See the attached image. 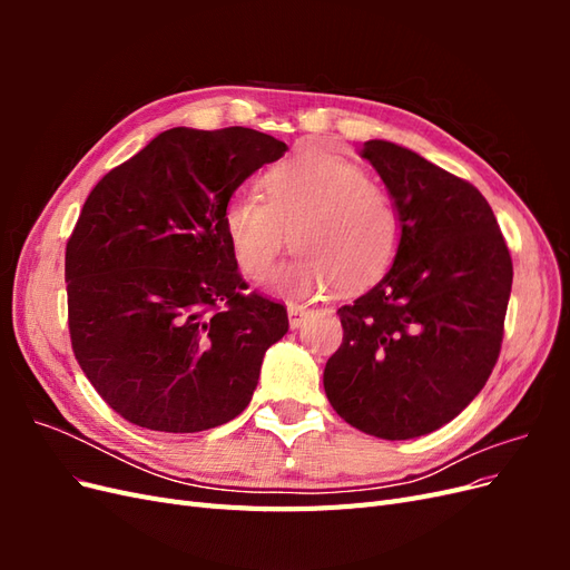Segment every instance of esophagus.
<instances>
[{"label": "esophagus", "mask_w": 570, "mask_h": 570, "mask_svg": "<svg viewBox=\"0 0 570 570\" xmlns=\"http://www.w3.org/2000/svg\"><path fill=\"white\" fill-rule=\"evenodd\" d=\"M287 316H289V327H299L308 316V308L302 306V304H289Z\"/></svg>", "instance_id": "1"}]
</instances>
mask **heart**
Returning a JSON list of instances; mask_svg holds the SVG:
<instances>
[{
  "label": "heart",
  "mask_w": 570,
  "mask_h": 570,
  "mask_svg": "<svg viewBox=\"0 0 570 570\" xmlns=\"http://www.w3.org/2000/svg\"><path fill=\"white\" fill-rule=\"evenodd\" d=\"M262 189L264 199L237 195L223 214V230L247 278L266 281L289 243L302 254L281 271L275 287L292 297L333 285L366 289L394 264L402 245L400 209L361 166L302 151L273 166Z\"/></svg>",
  "instance_id": "obj_1"
}]
</instances>
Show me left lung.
I'll use <instances>...</instances> for the list:
<instances>
[{"label":"left lung","instance_id":"1","mask_svg":"<svg viewBox=\"0 0 570 570\" xmlns=\"http://www.w3.org/2000/svg\"><path fill=\"white\" fill-rule=\"evenodd\" d=\"M373 164L402 216L385 278L337 308L340 350L323 387L366 435L411 440L450 423L485 387L499 358L513 264L488 199L469 180L385 140Z\"/></svg>","mask_w":570,"mask_h":570}]
</instances>
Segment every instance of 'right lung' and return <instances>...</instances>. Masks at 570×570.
I'll return each instance as SVG.
<instances>
[{
  "label": "right lung",
  "mask_w": 570,
  "mask_h": 570,
  "mask_svg": "<svg viewBox=\"0 0 570 570\" xmlns=\"http://www.w3.org/2000/svg\"><path fill=\"white\" fill-rule=\"evenodd\" d=\"M287 145L252 128H170L111 168L66 245L68 333L116 413L199 433L243 413L287 308L249 292L223 230L235 189Z\"/></svg>",
  "instance_id": "1"
}]
</instances>
